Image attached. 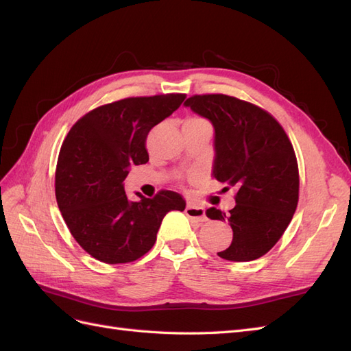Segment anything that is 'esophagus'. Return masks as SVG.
<instances>
[{
  "label": "esophagus",
  "instance_id": "34e87169",
  "mask_svg": "<svg viewBox=\"0 0 351 351\" xmlns=\"http://www.w3.org/2000/svg\"><path fill=\"white\" fill-rule=\"evenodd\" d=\"M184 212L190 219H195V221H199V222H205L208 219L206 215H205V209L200 208V206H196V205H192V204H189L186 206Z\"/></svg>",
  "mask_w": 351,
  "mask_h": 351
}]
</instances>
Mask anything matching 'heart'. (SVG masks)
<instances>
[{
    "label": "heart",
    "mask_w": 351,
    "mask_h": 351,
    "mask_svg": "<svg viewBox=\"0 0 351 351\" xmlns=\"http://www.w3.org/2000/svg\"><path fill=\"white\" fill-rule=\"evenodd\" d=\"M189 124H202V125H210L205 119H202V117H189V119L184 121Z\"/></svg>",
    "instance_id": "b5f03b06"
}]
</instances>
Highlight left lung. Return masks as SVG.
<instances>
[{"mask_svg": "<svg viewBox=\"0 0 351 351\" xmlns=\"http://www.w3.org/2000/svg\"><path fill=\"white\" fill-rule=\"evenodd\" d=\"M184 105L214 125V177L236 190L228 215L206 209L208 218L232 228L230 247L218 256L258 259L282 237L299 202V165L289 136L268 111L228 95H193Z\"/></svg>", "mask_w": 351, "mask_h": 351, "instance_id": "1", "label": "left lung"}]
</instances>
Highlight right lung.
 <instances>
[{"instance_id": "obj_1", "label": "right lung", "mask_w": 351, "mask_h": 351, "mask_svg": "<svg viewBox=\"0 0 351 351\" xmlns=\"http://www.w3.org/2000/svg\"><path fill=\"white\" fill-rule=\"evenodd\" d=\"M186 93L133 97L84 114L61 145L56 169V197L80 247L105 263H129L149 252L162 218L184 210L171 190L130 202L123 182L130 165L149 161L146 137L171 115Z\"/></svg>"}]
</instances>
